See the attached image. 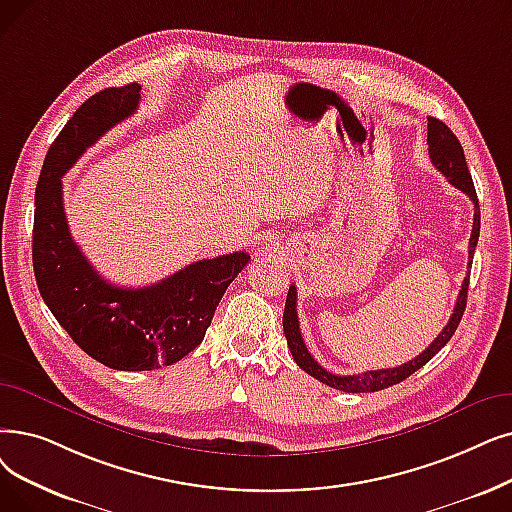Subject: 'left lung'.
I'll use <instances>...</instances> for the list:
<instances>
[{
	"label": "left lung",
	"instance_id": "1",
	"mask_svg": "<svg viewBox=\"0 0 512 512\" xmlns=\"http://www.w3.org/2000/svg\"><path fill=\"white\" fill-rule=\"evenodd\" d=\"M429 133H427V144H429V157L431 163L448 177V182L452 186H456L458 190H462L466 196L471 198V203L475 205V221H473V232H471V240H469V265L473 263V255H475V247L479 240V226H481V215H479V198L473 186V177L469 173V167H466V159H464V150L458 142V138L454 136V131L435 117H429ZM469 276L466 274L462 288L458 293L456 305H454V314L450 316V322L446 324L437 339L422 351L418 353L414 360L395 366V368H385V370H368L362 374H347V376H339L332 374L326 368H322L314 355H311L303 343L301 337V328H299V316H297V288L291 284L286 295V305H284V316H282V326H284V337L288 343V349H291L293 358L297 362V366L301 370H305L309 376H314L320 383L339 389L345 393H370V391H381L387 389L391 385H397L406 381L410 374H414L416 370H420L425 366L437 351H441V347L446 345L452 335L456 332L464 307H466V295H469Z\"/></svg>",
	"mask_w": 512,
	"mask_h": 512
}]
</instances>
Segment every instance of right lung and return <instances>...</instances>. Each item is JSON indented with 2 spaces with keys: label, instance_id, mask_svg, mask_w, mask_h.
I'll return each mask as SVG.
<instances>
[{
  "label": "right lung",
  "instance_id": "1",
  "mask_svg": "<svg viewBox=\"0 0 512 512\" xmlns=\"http://www.w3.org/2000/svg\"><path fill=\"white\" fill-rule=\"evenodd\" d=\"M140 90L129 83L87 98L52 142L35 188L33 270L41 299L87 355L115 370L171 366L201 345L226 288L251 259L247 251L201 259L157 284L123 288L106 282L75 244L62 175L136 113Z\"/></svg>",
  "mask_w": 512,
  "mask_h": 512
}]
</instances>
